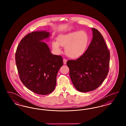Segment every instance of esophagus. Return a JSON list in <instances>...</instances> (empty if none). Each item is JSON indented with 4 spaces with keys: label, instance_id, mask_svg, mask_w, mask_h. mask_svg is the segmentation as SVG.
I'll return each instance as SVG.
<instances>
[{
    "label": "esophagus",
    "instance_id": "esophagus-1",
    "mask_svg": "<svg viewBox=\"0 0 126 126\" xmlns=\"http://www.w3.org/2000/svg\"><path fill=\"white\" fill-rule=\"evenodd\" d=\"M66 62H67V60H66V59H63V64L64 65H65V64H66Z\"/></svg>",
    "mask_w": 126,
    "mask_h": 126
}]
</instances>
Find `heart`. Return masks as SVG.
<instances>
[{"instance_id":"1","label":"heart","mask_w":126,"mask_h":126,"mask_svg":"<svg viewBox=\"0 0 126 126\" xmlns=\"http://www.w3.org/2000/svg\"><path fill=\"white\" fill-rule=\"evenodd\" d=\"M57 40L52 42V47L56 53H60L61 46L65 47V53L67 56L77 59L85 53L89 42V37L84 31H74L59 35Z\"/></svg>"}]
</instances>
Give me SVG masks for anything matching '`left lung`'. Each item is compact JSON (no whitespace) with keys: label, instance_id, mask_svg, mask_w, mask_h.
<instances>
[{"label":"left lung","instance_id":"left-lung-1","mask_svg":"<svg viewBox=\"0 0 126 126\" xmlns=\"http://www.w3.org/2000/svg\"><path fill=\"white\" fill-rule=\"evenodd\" d=\"M93 38L84 55L75 60H68L69 75L75 87L82 93L95 90L108 75L110 54L103 36L92 28Z\"/></svg>","mask_w":126,"mask_h":126}]
</instances>
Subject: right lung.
I'll return each instance as SVG.
<instances>
[{
    "label": "right lung",
    "mask_w": 126,
    "mask_h": 126,
    "mask_svg": "<svg viewBox=\"0 0 126 126\" xmlns=\"http://www.w3.org/2000/svg\"><path fill=\"white\" fill-rule=\"evenodd\" d=\"M50 32H33L24 36L17 46L16 62L20 79L29 90L41 95L52 93L63 59L53 55L44 40L48 41Z\"/></svg>",
    "instance_id": "1"
}]
</instances>
